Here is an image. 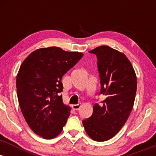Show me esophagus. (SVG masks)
Instances as JSON below:
<instances>
[{
	"label": "esophagus",
	"instance_id": "34e87169",
	"mask_svg": "<svg viewBox=\"0 0 156 156\" xmlns=\"http://www.w3.org/2000/svg\"><path fill=\"white\" fill-rule=\"evenodd\" d=\"M81 106V103H78V104H74L72 105V108L74 109V110H78Z\"/></svg>",
	"mask_w": 156,
	"mask_h": 156
}]
</instances>
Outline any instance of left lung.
<instances>
[{"label":"left lung","instance_id":"obj_1","mask_svg":"<svg viewBox=\"0 0 156 156\" xmlns=\"http://www.w3.org/2000/svg\"><path fill=\"white\" fill-rule=\"evenodd\" d=\"M98 58L101 79V104L95 103L92 115L83 120L87 133L93 140L105 141L117 134L129 117L136 92V76L126 55L108 46L89 51Z\"/></svg>","mask_w":156,"mask_h":156}]
</instances>
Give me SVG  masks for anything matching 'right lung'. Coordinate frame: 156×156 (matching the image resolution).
Returning a JSON list of instances; mask_svg holds the SVG:
<instances>
[{"mask_svg":"<svg viewBox=\"0 0 156 156\" xmlns=\"http://www.w3.org/2000/svg\"><path fill=\"white\" fill-rule=\"evenodd\" d=\"M83 54L57 47L39 48L23 61L17 76V98L23 115L37 135H59L70 114L62 101V77Z\"/></svg>","mask_w":156,"mask_h":156,"instance_id":"add662e5","label":"right lung"}]
</instances>
